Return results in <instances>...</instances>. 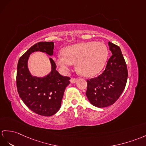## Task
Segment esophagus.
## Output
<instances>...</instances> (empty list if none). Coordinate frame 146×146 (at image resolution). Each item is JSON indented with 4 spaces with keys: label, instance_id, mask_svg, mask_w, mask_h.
I'll return each mask as SVG.
<instances>
[{
    "label": "esophagus",
    "instance_id": "obj_1",
    "mask_svg": "<svg viewBox=\"0 0 146 146\" xmlns=\"http://www.w3.org/2000/svg\"><path fill=\"white\" fill-rule=\"evenodd\" d=\"M77 78H71L70 80V82L72 83V84H75L77 82Z\"/></svg>",
    "mask_w": 146,
    "mask_h": 146
}]
</instances>
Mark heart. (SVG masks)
Wrapping results in <instances>:
<instances>
[{
    "label": "heart",
    "mask_w": 146,
    "mask_h": 146,
    "mask_svg": "<svg viewBox=\"0 0 146 146\" xmlns=\"http://www.w3.org/2000/svg\"><path fill=\"white\" fill-rule=\"evenodd\" d=\"M108 56L107 46L102 42H84L68 46L59 52L54 61L64 74L68 73L76 63L78 71L85 77H92L104 68Z\"/></svg>",
    "instance_id": "obj_1"
}]
</instances>
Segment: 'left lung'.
Masks as SVG:
<instances>
[{"label":"left lung","instance_id":"8db88e82","mask_svg":"<svg viewBox=\"0 0 146 146\" xmlns=\"http://www.w3.org/2000/svg\"><path fill=\"white\" fill-rule=\"evenodd\" d=\"M112 56L105 70L97 77L87 80L86 96L92 105L104 108L113 105L122 94L127 79V66L118 46L108 42Z\"/></svg>","mask_w":146,"mask_h":146}]
</instances>
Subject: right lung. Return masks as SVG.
Masks as SVG:
<instances>
[{
  "label": "right lung",
  "mask_w": 146,
  "mask_h": 146,
  "mask_svg": "<svg viewBox=\"0 0 146 146\" xmlns=\"http://www.w3.org/2000/svg\"><path fill=\"white\" fill-rule=\"evenodd\" d=\"M54 46V42H38L20 57L17 65L16 82L20 97L32 111L44 116H51L59 111L70 78L59 74L51 58H49L51 71L48 75L44 77L31 76L28 68V60L35 51L52 56Z\"/></svg>",
  "instance_id": "1"
}]
</instances>
